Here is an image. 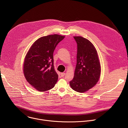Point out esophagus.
Segmentation results:
<instances>
[{
	"mask_svg": "<svg viewBox=\"0 0 128 128\" xmlns=\"http://www.w3.org/2000/svg\"><path fill=\"white\" fill-rule=\"evenodd\" d=\"M65 73H64V72L61 73V76L62 77H63V76H65Z\"/></svg>",
	"mask_w": 128,
	"mask_h": 128,
	"instance_id": "obj_1",
	"label": "esophagus"
}]
</instances>
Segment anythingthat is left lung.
<instances>
[{"instance_id": "1", "label": "left lung", "mask_w": 128, "mask_h": 128, "mask_svg": "<svg viewBox=\"0 0 128 128\" xmlns=\"http://www.w3.org/2000/svg\"><path fill=\"white\" fill-rule=\"evenodd\" d=\"M78 44L77 63L71 88L80 93H84L94 86L101 74V66L97 52L94 45L82 36H74Z\"/></svg>"}]
</instances>
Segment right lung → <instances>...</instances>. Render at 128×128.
I'll return each instance as SVG.
<instances>
[{
  "label": "right lung",
  "mask_w": 128,
  "mask_h": 128,
  "mask_svg": "<svg viewBox=\"0 0 128 128\" xmlns=\"http://www.w3.org/2000/svg\"><path fill=\"white\" fill-rule=\"evenodd\" d=\"M64 38L58 34L43 36L33 44L26 54L23 64L24 76L29 84L40 92L52 89L57 82L53 52Z\"/></svg>",
  "instance_id": "add662e5"
}]
</instances>
